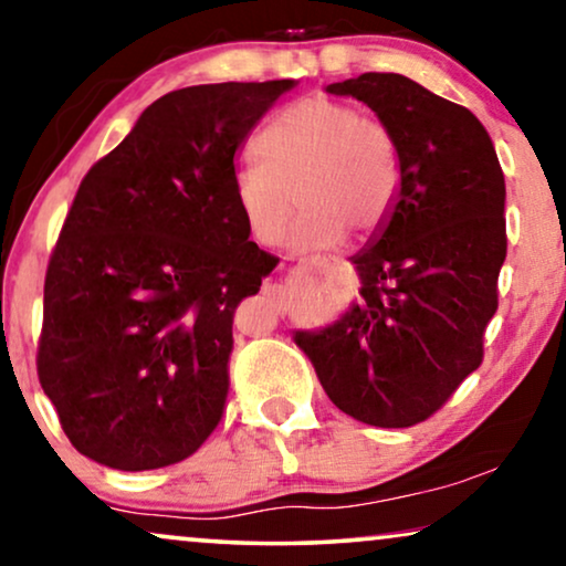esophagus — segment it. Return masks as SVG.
<instances>
[{
	"label": "esophagus",
	"mask_w": 566,
	"mask_h": 566,
	"mask_svg": "<svg viewBox=\"0 0 566 566\" xmlns=\"http://www.w3.org/2000/svg\"><path fill=\"white\" fill-rule=\"evenodd\" d=\"M305 266H315V269H328L331 263H338L336 255H311V259L303 261Z\"/></svg>",
	"instance_id": "34e87169"
}]
</instances>
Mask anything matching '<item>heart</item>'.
Returning <instances> with one entry per match:
<instances>
[{
    "instance_id": "heart-1",
    "label": "heart",
    "mask_w": 566,
    "mask_h": 566,
    "mask_svg": "<svg viewBox=\"0 0 566 566\" xmlns=\"http://www.w3.org/2000/svg\"><path fill=\"white\" fill-rule=\"evenodd\" d=\"M255 160L232 170L240 220L261 245H279L297 201L300 248H331L346 232H375L401 191V155L378 118L352 103L307 95L284 105L255 137ZM298 199H294V193Z\"/></svg>"
}]
</instances>
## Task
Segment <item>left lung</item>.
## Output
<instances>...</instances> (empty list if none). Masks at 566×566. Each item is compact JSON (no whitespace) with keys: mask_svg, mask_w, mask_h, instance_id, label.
Instances as JSON below:
<instances>
[{"mask_svg":"<svg viewBox=\"0 0 566 566\" xmlns=\"http://www.w3.org/2000/svg\"><path fill=\"white\" fill-rule=\"evenodd\" d=\"M378 113L401 155V191L352 259L359 300L323 331H297L323 390L370 427H413L484 359L507 255L504 176L469 108L394 72L334 82Z\"/></svg>","mask_w":566,"mask_h":566,"instance_id":"left-lung-1","label":"left lung"}]
</instances>
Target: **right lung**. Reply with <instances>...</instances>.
<instances>
[{
    "label": "right lung",
    "instance_id": "right-lung-1",
    "mask_svg": "<svg viewBox=\"0 0 566 566\" xmlns=\"http://www.w3.org/2000/svg\"><path fill=\"white\" fill-rule=\"evenodd\" d=\"M295 80L157 97L82 178L43 284L38 380L82 455L165 469L220 424L232 318L276 255L232 205L235 153Z\"/></svg>",
    "mask_w": 566,
    "mask_h": 566
}]
</instances>
